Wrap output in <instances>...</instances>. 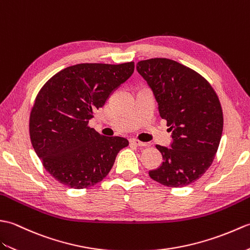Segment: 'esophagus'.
I'll use <instances>...</instances> for the list:
<instances>
[{"mask_svg":"<svg viewBox=\"0 0 250 250\" xmlns=\"http://www.w3.org/2000/svg\"><path fill=\"white\" fill-rule=\"evenodd\" d=\"M130 143L135 144V146H146V142H142L138 139H130Z\"/></svg>","mask_w":250,"mask_h":250,"instance_id":"1","label":"esophagus"}]
</instances>
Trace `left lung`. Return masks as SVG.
Listing matches in <instances>:
<instances>
[{"mask_svg":"<svg viewBox=\"0 0 250 250\" xmlns=\"http://www.w3.org/2000/svg\"><path fill=\"white\" fill-rule=\"evenodd\" d=\"M137 70L153 90L173 138L171 148L157 144L164 162L148 174L168 187L189 185L210 167L219 146L224 114L217 94L204 77L173 60H143Z\"/></svg>","mask_w":250,"mask_h":250,"instance_id":"obj_1","label":"left lung"}]
</instances>
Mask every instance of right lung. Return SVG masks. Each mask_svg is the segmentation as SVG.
<instances>
[{
    "label": "right lung",
    "mask_w": 250,
    "mask_h": 250,
    "mask_svg": "<svg viewBox=\"0 0 250 250\" xmlns=\"http://www.w3.org/2000/svg\"><path fill=\"white\" fill-rule=\"evenodd\" d=\"M135 63H83L52 76L38 92L30 113V138L43 168L75 189L96 185L108 175L128 140L104 137L88 126Z\"/></svg>",
    "instance_id": "right-lung-1"
}]
</instances>
